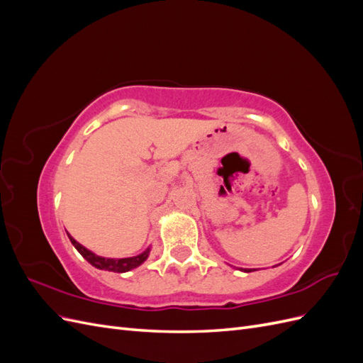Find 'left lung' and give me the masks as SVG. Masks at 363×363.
<instances>
[{"instance_id": "1", "label": "left lung", "mask_w": 363, "mask_h": 363, "mask_svg": "<svg viewBox=\"0 0 363 363\" xmlns=\"http://www.w3.org/2000/svg\"><path fill=\"white\" fill-rule=\"evenodd\" d=\"M242 271H244V272H251L252 269H242Z\"/></svg>"}]
</instances>
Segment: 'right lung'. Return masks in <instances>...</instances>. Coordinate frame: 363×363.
<instances>
[{
  "label": "right lung",
  "mask_w": 363,
  "mask_h": 363,
  "mask_svg": "<svg viewBox=\"0 0 363 363\" xmlns=\"http://www.w3.org/2000/svg\"><path fill=\"white\" fill-rule=\"evenodd\" d=\"M68 233V232H67ZM68 238L71 240V244L77 248V251L91 263L92 267L98 268V269H104V271H113V272H127L133 268H138L139 265L144 263L150 255V248H147L144 252H140L138 256L133 257H124V259H108V257H101L96 256L95 252L89 251L87 248H84L82 244L77 242V240L68 233Z\"/></svg>",
  "instance_id": "obj_1"
}]
</instances>
